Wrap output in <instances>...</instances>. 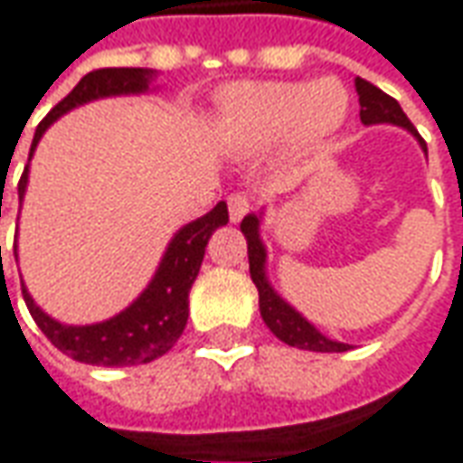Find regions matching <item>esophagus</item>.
Listing matches in <instances>:
<instances>
[{"mask_svg": "<svg viewBox=\"0 0 463 463\" xmlns=\"http://www.w3.org/2000/svg\"><path fill=\"white\" fill-rule=\"evenodd\" d=\"M248 210H250V202H248L246 194H231V197H228V213H231V222H241Z\"/></svg>", "mask_w": 463, "mask_h": 463, "instance_id": "esophagus-1", "label": "esophagus"}]
</instances>
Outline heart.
Returning <instances> with one entry per match:
<instances>
[{"instance_id":"b5f03b06","label":"heart","mask_w":463,"mask_h":463,"mask_svg":"<svg viewBox=\"0 0 463 463\" xmlns=\"http://www.w3.org/2000/svg\"><path fill=\"white\" fill-rule=\"evenodd\" d=\"M217 130L232 146L261 151L287 136L292 151H310L341 130L348 91L333 79L320 81H248L217 97Z\"/></svg>"}]
</instances>
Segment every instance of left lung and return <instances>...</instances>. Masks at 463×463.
<instances>
[{
  "label": "left lung",
  "mask_w": 463,
  "mask_h": 463,
  "mask_svg": "<svg viewBox=\"0 0 463 463\" xmlns=\"http://www.w3.org/2000/svg\"><path fill=\"white\" fill-rule=\"evenodd\" d=\"M354 87H356V94H359L361 122L364 125H397V128L407 130L410 136L418 137V130L412 128V122L407 120V115L402 112V107L397 104V99H392L390 94H384L382 89L369 84L366 79H359V76H356ZM418 143H420V148L425 151V143H422L420 137H418ZM261 220L263 210L261 213L246 215L243 222H241V232L246 235L248 241L250 279H253L256 289H259V310H261L266 327L279 341H284L287 345H295V348H302V351H320V354H341V351H348L351 348L348 343L333 341V338L323 335L307 317H302L271 287V281L266 277V246H263L261 241Z\"/></svg>",
  "instance_id": "8db88e82"
}]
</instances>
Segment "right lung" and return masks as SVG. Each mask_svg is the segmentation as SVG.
Returning <instances> with one entry per match:
<instances>
[{
  "label": "right lung",
  "instance_id": "obj_1",
  "mask_svg": "<svg viewBox=\"0 0 463 463\" xmlns=\"http://www.w3.org/2000/svg\"><path fill=\"white\" fill-rule=\"evenodd\" d=\"M153 76H156L153 69H99V71L87 73L71 89V94L61 99L38 125L33 146H30V158L38 148L41 137L45 136V130L61 115L94 99H104V97L146 94L151 89ZM27 176H30V166H24L23 179L17 184L20 204L27 192ZM225 222H228V204L217 202L207 215L186 222L184 228L174 232L148 287L109 320L91 323V326H63L35 305V299L30 297L23 281L24 305L33 315V320L45 333V338L73 361L91 364V366L148 364L171 351L184 333L186 317H189V289L200 274L207 241ZM14 259H17V246H14Z\"/></svg>",
  "mask_w": 463,
  "mask_h": 463
}]
</instances>
